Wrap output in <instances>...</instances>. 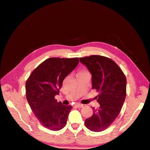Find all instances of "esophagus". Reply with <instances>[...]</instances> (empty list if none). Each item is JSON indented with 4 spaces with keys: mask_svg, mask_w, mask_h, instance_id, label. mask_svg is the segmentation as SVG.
Listing matches in <instances>:
<instances>
[{
    "mask_svg": "<svg viewBox=\"0 0 150 150\" xmlns=\"http://www.w3.org/2000/svg\"><path fill=\"white\" fill-rule=\"evenodd\" d=\"M75 106L77 107V108H82L83 105V104H76Z\"/></svg>",
    "mask_w": 150,
    "mask_h": 150,
    "instance_id": "esophagus-1",
    "label": "esophagus"
}]
</instances>
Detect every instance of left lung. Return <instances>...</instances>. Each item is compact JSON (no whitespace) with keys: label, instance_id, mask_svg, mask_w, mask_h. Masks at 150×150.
Returning a JSON list of instances; mask_svg holds the SVG:
<instances>
[{"label":"left lung","instance_id":"8db88e82","mask_svg":"<svg viewBox=\"0 0 150 150\" xmlns=\"http://www.w3.org/2000/svg\"><path fill=\"white\" fill-rule=\"evenodd\" d=\"M92 76V89L99 94L96 97L99 108H93L91 117L85 121L90 131L100 132L107 129L118 116L126 97L125 76L112 59L100 55L80 58Z\"/></svg>","mask_w":150,"mask_h":150}]
</instances>
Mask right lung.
Instances as JSON below:
<instances>
[{
  "label": "right lung",
  "instance_id": "add662e5",
  "mask_svg": "<svg viewBox=\"0 0 150 150\" xmlns=\"http://www.w3.org/2000/svg\"><path fill=\"white\" fill-rule=\"evenodd\" d=\"M79 63L78 58H49L31 73L25 84L26 97L31 110L42 126L59 131L67 124L72 107L55 98L64 79Z\"/></svg>",
  "mask_w": 150,
  "mask_h": 150
}]
</instances>
